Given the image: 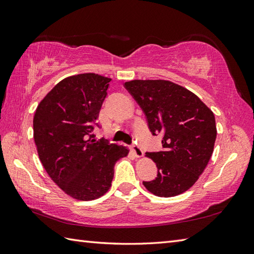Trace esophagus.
Listing matches in <instances>:
<instances>
[{
	"label": "esophagus",
	"instance_id": "obj_1",
	"mask_svg": "<svg viewBox=\"0 0 254 254\" xmlns=\"http://www.w3.org/2000/svg\"><path fill=\"white\" fill-rule=\"evenodd\" d=\"M131 149H132V152H133V154L135 155V157L136 158H142L143 156H144V153H143V150H142V148L138 146L137 144H134L133 146L131 147Z\"/></svg>",
	"mask_w": 254,
	"mask_h": 254
}]
</instances>
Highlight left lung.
Here are the masks:
<instances>
[{"mask_svg": "<svg viewBox=\"0 0 254 254\" xmlns=\"http://www.w3.org/2000/svg\"><path fill=\"white\" fill-rule=\"evenodd\" d=\"M146 115L153 135H164L163 150L147 153L158 168L157 178L143 182L150 193L171 197L188 191L212 157L216 123L213 111L182 86L165 79L124 83Z\"/></svg>", "mask_w": 254, "mask_h": 254, "instance_id": "8db88e82", "label": "left lung"}]
</instances>
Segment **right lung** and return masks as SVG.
Returning a JSON list of instances; mask_svg holds the SVG:
<instances>
[{
	"mask_svg": "<svg viewBox=\"0 0 254 254\" xmlns=\"http://www.w3.org/2000/svg\"><path fill=\"white\" fill-rule=\"evenodd\" d=\"M111 78L95 73L59 82L38 105L34 139L51 180L71 197L93 201L111 187L115 165L128 148L93 138Z\"/></svg>",
	"mask_w": 254,
	"mask_h": 254,
	"instance_id": "right-lung-1",
	"label": "right lung"
}]
</instances>
